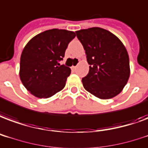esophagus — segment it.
<instances>
[{
  "label": "esophagus",
  "mask_w": 148,
  "mask_h": 148,
  "mask_svg": "<svg viewBox=\"0 0 148 148\" xmlns=\"http://www.w3.org/2000/svg\"><path fill=\"white\" fill-rule=\"evenodd\" d=\"M72 69H73V70L76 69V66H72Z\"/></svg>",
  "instance_id": "1"
}]
</instances>
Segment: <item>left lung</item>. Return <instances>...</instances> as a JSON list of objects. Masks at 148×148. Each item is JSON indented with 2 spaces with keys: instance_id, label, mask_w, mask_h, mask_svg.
Segmentation results:
<instances>
[{
  "instance_id": "1",
  "label": "left lung",
  "mask_w": 148,
  "mask_h": 148,
  "mask_svg": "<svg viewBox=\"0 0 148 148\" xmlns=\"http://www.w3.org/2000/svg\"><path fill=\"white\" fill-rule=\"evenodd\" d=\"M75 33L90 65L89 73L82 79L83 87L100 99L118 95L130 74L125 46L117 36L102 28H89Z\"/></svg>"
}]
</instances>
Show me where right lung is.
Returning a JSON list of instances; mask_svg holds the SVG:
<instances>
[{"mask_svg": "<svg viewBox=\"0 0 148 148\" xmlns=\"http://www.w3.org/2000/svg\"><path fill=\"white\" fill-rule=\"evenodd\" d=\"M73 31L53 29L37 34L28 42L20 58V79L27 90L39 98H48L62 90L71 73L60 65Z\"/></svg>", "mask_w": 148, "mask_h": 148, "instance_id": "obj_1", "label": "right lung"}]
</instances>
